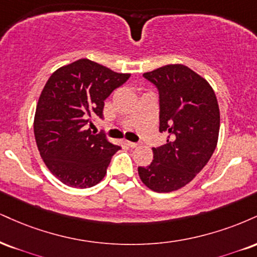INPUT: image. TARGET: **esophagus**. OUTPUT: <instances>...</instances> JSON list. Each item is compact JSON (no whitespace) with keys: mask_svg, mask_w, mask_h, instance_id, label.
<instances>
[{"mask_svg":"<svg viewBox=\"0 0 257 257\" xmlns=\"http://www.w3.org/2000/svg\"><path fill=\"white\" fill-rule=\"evenodd\" d=\"M125 144L128 145V146L131 148H135V147L139 146V144H137V142H132V141H125Z\"/></svg>","mask_w":257,"mask_h":257,"instance_id":"1","label":"esophagus"}]
</instances>
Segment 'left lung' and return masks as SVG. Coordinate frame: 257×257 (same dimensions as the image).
Wrapping results in <instances>:
<instances>
[{
  "label": "left lung",
  "instance_id": "left-lung-1",
  "mask_svg": "<svg viewBox=\"0 0 257 257\" xmlns=\"http://www.w3.org/2000/svg\"><path fill=\"white\" fill-rule=\"evenodd\" d=\"M159 91V132L166 144L152 148L153 160L138 169L142 183L157 193L181 189L206 166L218 144L220 112L206 79L183 64L145 73Z\"/></svg>",
  "mask_w": 257,
  "mask_h": 257
}]
</instances>
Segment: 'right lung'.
I'll list each match as a JSON object with an SVG mask.
<instances>
[{
  "instance_id": "add662e5",
  "label": "right lung",
  "mask_w": 257,
  "mask_h": 257,
  "mask_svg": "<svg viewBox=\"0 0 257 257\" xmlns=\"http://www.w3.org/2000/svg\"><path fill=\"white\" fill-rule=\"evenodd\" d=\"M129 76L81 58L58 68L46 81L33 131L40 157L62 183L82 189L104 178L120 147L86 124L94 115L103 118L104 100Z\"/></svg>"
}]
</instances>
